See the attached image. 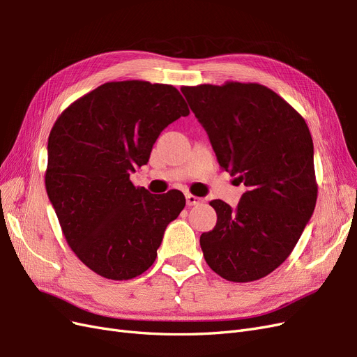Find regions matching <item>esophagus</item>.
Segmentation results:
<instances>
[{"instance_id":"34e87169","label":"esophagus","mask_w":357,"mask_h":357,"mask_svg":"<svg viewBox=\"0 0 357 357\" xmlns=\"http://www.w3.org/2000/svg\"><path fill=\"white\" fill-rule=\"evenodd\" d=\"M186 202H188L189 207H192V205H198V204H201V202H202V199H201V198H198V197H195V195H192V193H186Z\"/></svg>"}]
</instances>
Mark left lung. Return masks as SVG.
Here are the masks:
<instances>
[{
	"label": "left lung",
	"mask_w": 357,
	"mask_h": 357,
	"mask_svg": "<svg viewBox=\"0 0 357 357\" xmlns=\"http://www.w3.org/2000/svg\"><path fill=\"white\" fill-rule=\"evenodd\" d=\"M219 165L248 188L236 205L210 202L218 223L199 244L215 274L235 283L282 265L317 201L314 146L302 116L266 86L228 82L181 88Z\"/></svg>",
	"instance_id": "8db88e82"
}]
</instances>
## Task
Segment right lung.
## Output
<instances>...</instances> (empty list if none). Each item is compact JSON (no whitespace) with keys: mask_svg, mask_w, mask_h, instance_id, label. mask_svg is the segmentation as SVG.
<instances>
[{"mask_svg":"<svg viewBox=\"0 0 357 357\" xmlns=\"http://www.w3.org/2000/svg\"><path fill=\"white\" fill-rule=\"evenodd\" d=\"M189 114L169 84L110 82L82 96L53 125L46 190L71 250L93 273L134 278L153 265L185 195H155L129 176L146 165L164 129Z\"/></svg>","mask_w":357,"mask_h":357,"instance_id":"obj_1","label":"right lung"}]
</instances>
